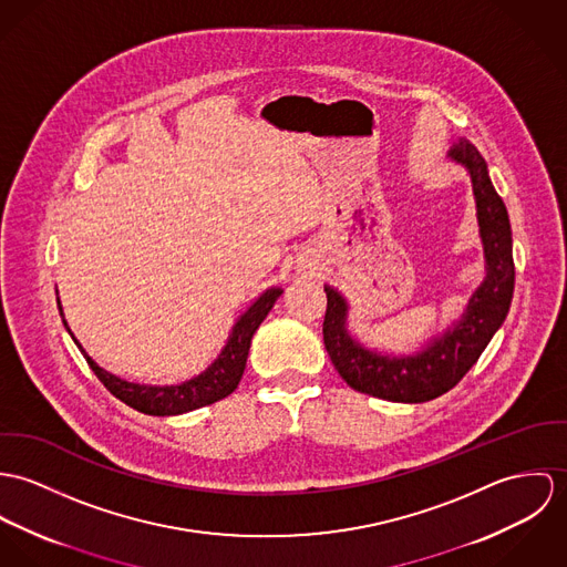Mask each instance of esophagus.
I'll return each instance as SVG.
<instances>
[{"label":"esophagus","mask_w":567,"mask_h":567,"mask_svg":"<svg viewBox=\"0 0 567 567\" xmlns=\"http://www.w3.org/2000/svg\"><path fill=\"white\" fill-rule=\"evenodd\" d=\"M305 267H307V265H305Z\"/></svg>","instance_id":"34e87169"}]
</instances>
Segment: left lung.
<instances>
[{
    "mask_svg": "<svg viewBox=\"0 0 567 567\" xmlns=\"http://www.w3.org/2000/svg\"><path fill=\"white\" fill-rule=\"evenodd\" d=\"M447 158L470 174L485 254V278L470 296L461 317L411 354L382 352L361 343L350 332L348 298L339 289L323 285L328 298L323 343L334 370L352 389L389 402L417 404L450 391L470 372L503 326L513 298L511 224L503 197L492 185L487 163L470 141L454 145Z\"/></svg>",
    "mask_w": 567,
    "mask_h": 567,
    "instance_id": "1",
    "label": "left lung"
}]
</instances>
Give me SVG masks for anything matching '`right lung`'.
<instances>
[{
    "mask_svg": "<svg viewBox=\"0 0 567 567\" xmlns=\"http://www.w3.org/2000/svg\"><path fill=\"white\" fill-rule=\"evenodd\" d=\"M280 296H282L280 287L265 289L254 300L252 305L237 317V321H235V326H233V330L226 339V346L221 348L217 359L204 372H199L197 377L176 382V384L130 382L126 378L115 377L113 372H106L104 368H100L86 354V350L80 346V341L73 337L71 328L64 319L61 298H56V302H59V311L63 317L66 332L71 334V339L75 341L80 352L84 354V359L91 365V370L95 372V377L104 382V386L115 398H120L124 404L132 406L138 413L156 415V417H169V415H183V413H189L195 409H202L206 404H213V402L230 395L237 389L239 380L244 377L246 363H248V352H250L254 332L262 323L267 313L274 309V305Z\"/></svg>",
    "mask_w": 567,
    "mask_h": 567,
    "instance_id": "add662e5",
    "label": "right lung"
}]
</instances>
